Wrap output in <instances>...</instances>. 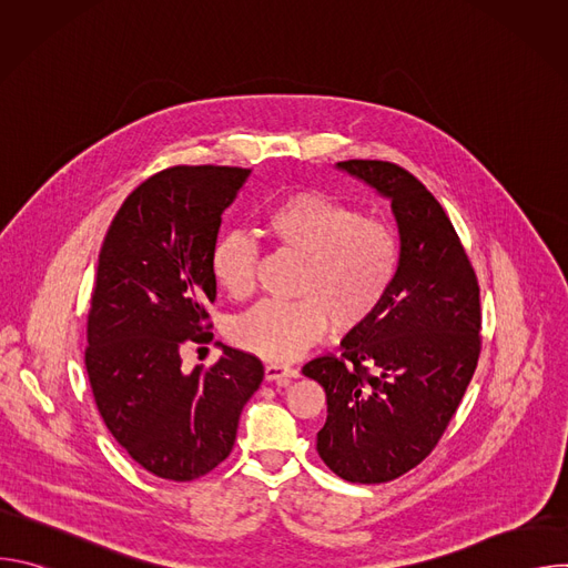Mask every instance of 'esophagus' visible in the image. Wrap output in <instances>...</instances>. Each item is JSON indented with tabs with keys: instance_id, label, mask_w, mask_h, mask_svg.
<instances>
[{
	"instance_id": "1",
	"label": "esophagus",
	"mask_w": 568,
	"mask_h": 568,
	"mask_svg": "<svg viewBox=\"0 0 568 568\" xmlns=\"http://www.w3.org/2000/svg\"><path fill=\"white\" fill-rule=\"evenodd\" d=\"M265 377L272 379V382H283V384H285V382L298 377V371H296L294 366L274 362V364H267V366H265Z\"/></svg>"
}]
</instances>
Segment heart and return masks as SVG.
Wrapping results in <instances>:
<instances>
[{
	"instance_id": "1",
	"label": "heart",
	"mask_w": 568,
	"mask_h": 568,
	"mask_svg": "<svg viewBox=\"0 0 568 568\" xmlns=\"http://www.w3.org/2000/svg\"><path fill=\"white\" fill-rule=\"evenodd\" d=\"M278 247L303 258L294 283L298 298H267L231 321L229 337L267 359H294L321 342L328 326L357 331L388 298L399 263L397 229L318 191H294L263 215ZM258 247L245 233L222 235L211 252V274L233 298L256 287Z\"/></svg>"
}]
</instances>
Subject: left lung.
I'll use <instances>...</instances> for the list:
<instances>
[{
  "label": "left lung",
  "mask_w": 568,
  "mask_h": 568,
  "mask_svg": "<svg viewBox=\"0 0 568 568\" xmlns=\"http://www.w3.org/2000/svg\"><path fill=\"white\" fill-rule=\"evenodd\" d=\"M390 200L402 242L395 285L339 355L303 373L326 390L316 452L351 483H386L420 465L443 438L480 355L476 272L438 200L390 161L337 164Z\"/></svg>",
  "instance_id": "8db88e82"
}]
</instances>
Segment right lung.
Returning a JSON list of instances; mask_svg holds the SVG:
<instances>
[{"label": "right lung", "instance_id": "1", "mask_svg": "<svg viewBox=\"0 0 568 568\" xmlns=\"http://www.w3.org/2000/svg\"><path fill=\"white\" fill-rule=\"evenodd\" d=\"M250 175L237 166L154 173L125 197L99 254L85 348L92 395L116 443L159 478L215 469L265 375L256 355L229 346L209 368L182 366L184 348L213 339L211 252Z\"/></svg>", "mask_w": 568, "mask_h": 568}]
</instances>
